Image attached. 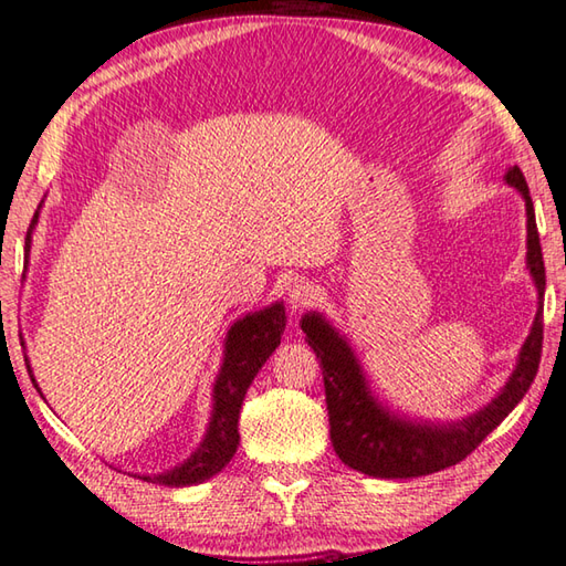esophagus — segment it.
<instances>
[{"label":"esophagus","mask_w":566,"mask_h":566,"mask_svg":"<svg viewBox=\"0 0 566 566\" xmlns=\"http://www.w3.org/2000/svg\"><path fill=\"white\" fill-rule=\"evenodd\" d=\"M319 301V287L311 281H297L287 287V303H291L293 311H305Z\"/></svg>","instance_id":"34e87169"}]
</instances>
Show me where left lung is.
<instances>
[{
  "label": "left lung",
  "instance_id": "obj_1",
  "mask_svg": "<svg viewBox=\"0 0 566 566\" xmlns=\"http://www.w3.org/2000/svg\"><path fill=\"white\" fill-rule=\"evenodd\" d=\"M507 187H513L525 201L527 217V273L537 291V313L530 335L522 343L515 367L495 397L473 413L451 421H431L391 409L371 389L365 365L357 357L349 337L339 333L333 319L319 311H307L301 317L305 343L313 347L323 369L325 401L329 416V441L345 465L369 478H419L439 473L443 468L461 463L478 449L490 431L503 423L525 397L539 367L542 352V311H545V261H542L535 207L525 177L513 165L505 172Z\"/></svg>",
  "mask_w": 566,
  "mask_h": 566
}]
</instances>
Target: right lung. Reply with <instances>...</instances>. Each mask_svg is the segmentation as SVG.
Listing matches in <instances>:
<instances>
[{
	"label": "right lung",
	"instance_id": "add662e5",
	"mask_svg": "<svg viewBox=\"0 0 566 566\" xmlns=\"http://www.w3.org/2000/svg\"><path fill=\"white\" fill-rule=\"evenodd\" d=\"M41 207H44V199H41L36 214L31 219V227L27 231V241H24L27 265H29V251H31V241H34ZM285 323L287 317H285L283 301H275L271 305L261 307V311H251L243 317L233 319L227 329V337H223L221 367L217 371L214 384H211L209 423L199 446L189 453V458H185V461L177 463L175 468H169V471L130 473V475L140 478V481L167 485V488L199 485L209 481L211 475H217L239 449V441H241L239 413H241L243 397H247V391L253 384L255 375H259V369L265 365V359H269L275 352V347L281 345ZM27 369L36 391L41 394L34 371H31L29 357H27ZM41 397H44V394H41Z\"/></svg>",
	"mask_w": 566,
	"mask_h": 566
}]
</instances>
